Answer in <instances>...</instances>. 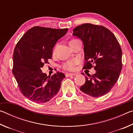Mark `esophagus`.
<instances>
[{"mask_svg": "<svg viewBox=\"0 0 133 133\" xmlns=\"http://www.w3.org/2000/svg\"><path fill=\"white\" fill-rule=\"evenodd\" d=\"M76 76V74H74V73H66V77H70V76Z\"/></svg>", "mask_w": 133, "mask_h": 133, "instance_id": "34e87169", "label": "esophagus"}]
</instances>
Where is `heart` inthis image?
Wrapping results in <instances>:
<instances>
[{
  "instance_id": "b5f03b06",
  "label": "heart",
  "mask_w": 133,
  "mask_h": 133,
  "mask_svg": "<svg viewBox=\"0 0 133 133\" xmlns=\"http://www.w3.org/2000/svg\"><path fill=\"white\" fill-rule=\"evenodd\" d=\"M78 63V60H70V61L67 62L63 63L62 65L63 69L64 70H67L73 71L75 69L76 65Z\"/></svg>"
}]
</instances>
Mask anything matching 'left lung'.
Returning <instances> with one entry per match:
<instances>
[{
  "mask_svg": "<svg viewBox=\"0 0 133 133\" xmlns=\"http://www.w3.org/2000/svg\"><path fill=\"white\" fill-rule=\"evenodd\" d=\"M73 31V35L84 44L85 62L83 69H90L95 64L96 73L85 76V82L80 90L94 97L104 96L117 82L122 69L120 44L113 33L102 26L85 23Z\"/></svg>",
  "mask_w": 133,
  "mask_h": 133,
  "instance_id": "1",
  "label": "left lung"
}]
</instances>
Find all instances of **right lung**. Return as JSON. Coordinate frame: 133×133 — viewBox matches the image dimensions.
Instances as JSON below:
<instances>
[{
    "mask_svg": "<svg viewBox=\"0 0 133 133\" xmlns=\"http://www.w3.org/2000/svg\"><path fill=\"white\" fill-rule=\"evenodd\" d=\"M68 29H56L35 26L24 33L13 55L12 72L20 91L33 102L44 103L57 94L66 76L57 72L47 76L41 68L52 57L56 42Z\"/></svg>",
    "mask_w": 133,
    "mask_h": 133,
    "instance_id": "1",
    "label": "right lung"
}]
</instances>
